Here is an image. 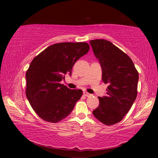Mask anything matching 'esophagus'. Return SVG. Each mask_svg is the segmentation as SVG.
Instances as JSON below:
<instances>
[{"instance_id": "obj_1", "label": "esophagus", "mask_w": 158, "mask_h": 158, "mask_svg": "<svg viewBox=\"0 0 158 158\" xmlns=\"http://www.w3.org/2000/svg\"><path fill=\"white\" fill-rule=\"evenodd\" d=\"M84 95L86 96V97H90V96H92L91 94H90V93H87V92H84Z\"/></svg>"}]
</instances>
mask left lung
<instances>
[{"mask_svg": "<svg viewBox=\"0 0 158 158\" xmlns=\"http://www.w3.org/2000/svg\"><path fill=\"white\" fill-rule=\"evenodd\" d=\"M90 44L100 63L102 79L109 84L106 95L98 97L100 104L93 114L105 125H114L123 118L136 100L138 72L131 58L111 42L93 40Z\"/></svg>", "mask_w": 158, "mask_h": 158, "instance_id": "1", "label": "left lung"}]
</instances>
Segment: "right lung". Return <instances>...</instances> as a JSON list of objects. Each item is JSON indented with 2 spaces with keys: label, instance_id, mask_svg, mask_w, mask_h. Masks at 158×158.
<instances>
[{
  "label": "right lung",
  "instance_id": "add662e5",
  "mask_svg": "<svg viewBox=\"0 0 158 158\" xmlns=\"http://www.w3.org/2000/svg\"><path fill=\"white\" fill-rule=\"evenodd\" d=\"M89 50L86 42L51 45L33 58L26 73V95L32 108L44 121L57 123L71 113L83 94L60 84L65 74Z\"/></svg>",
  "mask_w": 158,
  "mask_h": 158
}]
</instances>
